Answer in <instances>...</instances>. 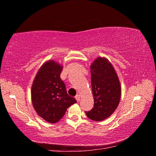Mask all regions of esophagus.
<instances>
[{
  "mask_svg": "<svg viewBox=\"0 0 156 156\" xmlns=\"http://www.w3.org/2000/svg\"><path fill=\"white\" fill-rule=\"evenodd\" d=\"M75 99H76V101H77L78 102L80 101V95H79V94H77L75 97Z\"/></svg>",
  "mask_w": 156,
  "mask_h": 156,
  "instance_id": "obj_1",
  "label": "esophagus"
}]
</instances>
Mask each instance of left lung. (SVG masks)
<instances>
[{"instance_id":"8db88e82","label":"left lung","mask_w":156,"mask_h":156,"mask_svg":"<svg viewBox=\"0 0 156 156\" xmlns=\"http://www.w3.org/2000/svg\"><path fill=\"white\" fill-rule=\"evenodd\" d=\"M90 69L94 104L92 109L85 113L91 120L101 121L116 109L121 99V87L116 72L107 59L97 57Z\"/></svg>"}]
</instances>
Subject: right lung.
Segmentation results:
<instances>
[{
	"label": "right lung",
	"mask_w": 156,
	"mask_h": 156,
	"mask_svg": "<svg viewBox=\"0 0 156 156\" xmlns=\"http://www.w3.org/2000/svg\"><path fill=\"white\" fill-rule=\"evenodd\" d=\"M62 66L53 60L43 64L36 74L31 89L32 103L37 114L49 123H57L67 108L76 101L68 95L60 78Z\"/></svg>",
	"instance_id": "obj_1"
}]
</instances>
